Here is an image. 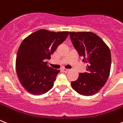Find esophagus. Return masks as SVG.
I'll list each match as a JSON object with an SVG mask.
<instances>
[{
	"mask_svg": "<svg viewBox=\"0 0 123 123\" xmlns=\"http://www.w3.org/2000/svg\"><path fill=\"white\" fill-rule=\"evenodd\" d=\"M62 70H63V72H65V73H67V72H68L69 71H70L69 69H66V68H63Z\"/></svg>",
	"mask_w": 123,
	"mask_h": 123,
	"instance_id": "obj_1",
	"label": "esophagus"
}]
</instances>
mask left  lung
Returning a JSON list of instances; mask_svg holds the SVG:
<instances>
[{
    "label": "left lung",
    "mask_w": 123,
    "mask_h": 123,
    "mask_svg": "<svg viewBox=\"0 0 123 123\" xmlns=\"http://www.w3.org/2000/svg\"><path fill=\"white\" fill-rule=\"evenodd\" d=\"M70 35L73 46L87 63V72L80 73L78 78L71 83L72 88L83 96L94 95L105 85L110 75V48L99 36L91 31H70Z\"/></svg>",
    "instance_id": "left-lung-1"
}]
</instances>
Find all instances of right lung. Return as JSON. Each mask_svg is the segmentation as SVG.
<instances>
[{"label":"right lung","mask_w":123,"mask_h":123,"mask_svg":"<svg viewBox=\"0 0 123 123\" xmlns=\"http://www.w3.org/2000/svg\"><path fill=\"white\" fill-rule=\"evenodd\" d=\"M69 31L41 29L31 33L21 43L16 57V72L24 89L31 94L41 95L53 87L59 70L51 68V58L58 47L65 40Z\"/></svg>","instance_id":"right-lung-1"}]
</instances>
